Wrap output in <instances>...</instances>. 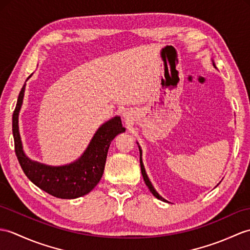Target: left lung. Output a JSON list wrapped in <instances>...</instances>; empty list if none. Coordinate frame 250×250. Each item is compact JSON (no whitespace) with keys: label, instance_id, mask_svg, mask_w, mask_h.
<instances>
[{"label":"left lung","instance_id":"left-lung-1","mask_svg":"<svg viewBox=\"0 0 250 250\" xmlns=\"http://www.w3.org/2000/svg\"><path fill=\"white\" fill-rule=\"evenodd\" d=\"M213 65H214V67H215V63L213 62ZM138 148H139V154H141V158H139V162H141V169H142V175H143V178H144V181H145V183H146V185L148 187V188L150 189V191H151V193L153 194V196L154 197H156V198L158 199H160V200H162V201H166L163 197L162 196H160L159 194H158V191H156L155 189H154V188H153V185L151 184V182H150V180H149V178H148V176H147V173H146V170H145V167H144V164H143V161H142V149H141V147L138 146Z\"/></svg>","mask_w":250,"mask_h":250}]
</instances>
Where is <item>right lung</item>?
Here are the masks:
<instances>
[{
  "instance_id": "1",
  "label": "right lung",
  "mask_w": 250,
  "mask_h": 250,
  "mask_svg": "<svg viewBox=\"0 0 250 250\" xmlns=\"http://www.w3.org/2000/svg\"><path fill=\"white\" fill-rule=\"evenodd\" d=\"M24 90L25 84L13 114L15 151L23 172L36 187L57 198L74 199L88 194L101 180L109 145L119 133L125 131L120 117L116 116L99 127L84 153L73 163L63 166L44 165L28 159L22 148L18 117Z\"/></svg>"
}]
</instances>
